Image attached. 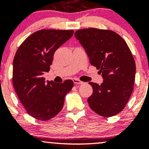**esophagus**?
<instances>
[{
    "label": "esophagus",
    "instance_id": "34e87169",
    "mask_svg": "<svg viewBox=\"0 0 149 149\" xmlns=\"http://www.w3.org/2000/svg\"><path fill=\"white\" fill-rule=\"evenodd\" d=\"M73 83H74L76 85H78V84L80 85V84H83V83H84L83 82L80 81V80H79L78 79H73Z\"/></svg>",
    "mask_w": 149,
    "mask_h": 149
}]
</instances>
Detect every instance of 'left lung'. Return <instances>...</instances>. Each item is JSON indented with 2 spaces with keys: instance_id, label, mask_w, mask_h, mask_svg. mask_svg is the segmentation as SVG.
I'll list each match as a JSON object with an SVG mask.
<instances>
[{
  "instance_id": "8db88e82",
  "label": "left lung",
  "mask_w": 149,
  "mask_h": 149,
  "mask_svg": "<svg viewBox=\"0 0 149 149\" xmlns=\"http://www.w3.org/2000/svg\"><path fill=\"white\" fill-rule=\"evenodd\" d=\"M75 37L104 80L101 85L89 83L93 89L88 99L89 106L103 117L116 115L122 111L133 91L136 66L130 49L113 31L84 29L77 31Z\"/></svg>"
}]
</instances>
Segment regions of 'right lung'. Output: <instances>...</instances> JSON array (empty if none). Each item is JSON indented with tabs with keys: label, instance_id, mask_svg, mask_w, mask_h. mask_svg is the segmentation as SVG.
I'll return each mask as SVG.
<instances>
[{
	"label": "right lung",
	"instance_id": "obj_1",
	"mask_svg": "<svg viewBox=\"0 0 149 149\" xmlns=\"http://www.w3.org/2000/svg\"><path fill=\"white\" fill-rule=\"evenodd\" d=\"M72 30L43 29L29 36L19 46L13 60V82L19 100L27 113L39 120H47L62 109L71 80L62 83L45 81L57 49L72 37Z\"/></svg>",
	"mask_w": 149,
	"mask_h": 149
}]
</instances>
